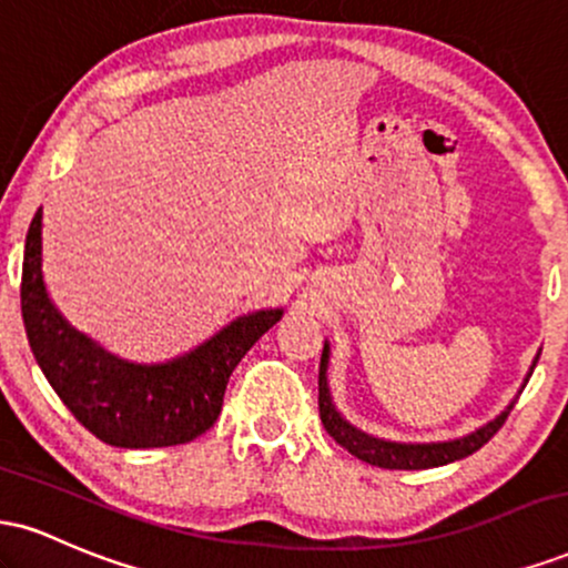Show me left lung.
I'll use <instances>...</instances> for the list:
<instances>
[{
  "label": "left lung",
  "instance_id": "8db88e82",
  "mask_svg": "<svg viewBox=\"0 0 568 568\" xmlns=\"http://www.w3.org/2000/svg\"><path fill=\"white\" fill-rule=\"evenodd\" d=\"M328 357H331V347L325 342L323 347V357H321V379H317V389H321V419L325 433L334 438L338 446H344L352 456L357 459L368 462V465L384 467V470H429V467H443V465H452L456 459H465L478 452L484 443H488L497 435V429L505 425L507 414H510L515 400L507 406L497 419H491L488 425L478 427L470 435H462V438L454 440H443V443H395V440H384V438H374V435L363 433V429L352 427L342 414H338L334 400H331V389H328ZM539 361V352L534 357L529 374H526V382L534 374V366Z\"/></svg>",
  "mask_w": 568,
  "mask_h": 568
}]
</instances>
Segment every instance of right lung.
<instances>
[{
    "label": "right lung",
    "mask_w": 568,
    "mask_h": 568,
    "mask_svg": "<svg viewBox=\"0 0 568 568\" xmlns=\"http://www.w3.org/2000/svg\"><path fill=\"white\" fill-rule=\"evenodd\" d=\"M21 312L44 379L84 429L116 448L179 446L211 429L232 371L283 317V310L247 312L168 363L122 361L71 328L50 302L42 277V207L26 234Z\"/></svg>",
    "instance_id": "right-lung-1"
}]
</instances>
